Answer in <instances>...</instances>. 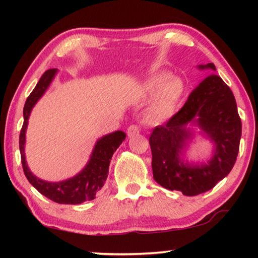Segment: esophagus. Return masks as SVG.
I'll list each match as a JSON object with an SVG mask.
<instances>
[{
	"mask_svg": "<svg viewBox=\"0 0 258 258\" xmlns=\"http://www.w3.org/2000/svg\"><path fill=\"white\" fill-rule=\"evenodd\" d=\"M140 133V128L138 125H130L128 128H127V135L128 138H132L134 135H137Z\"/></svg>",
	"mask_w": 258,
	"mask_h": 258,
	"instance_id": "esophagus-1",
	"label": "esophagus"
}]
</instances>
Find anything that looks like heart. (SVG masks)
Segmentation results:
<instances>
[{"label":"heart","mask_w":258,"mask_h":258,"mask_svg":"<svg viewBox=\"0 0 258 258\" xmlns=\"http://www.w3.org/2000/svg\"><path fill=\"white\" fill-rule=\"evenodd\" d=\"M146 94H156L148 111V119L155 123L167 120L175 113L182 95L184 83L180 77H169L167 74H156L148 78L143 85Z\"/></svg>","instance_id":"b5f03b06"}]
</instances>
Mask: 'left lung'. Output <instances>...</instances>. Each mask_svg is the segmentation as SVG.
I'll use <instances>...</instances> for the list:
<instances>
[{"label":"left lung","instance_id":"8db88e82","mask_svg":"<svg viewBox=\"0 0 258 258\" xmlns=\"http://www.w3.org/2000/svg\"><path fill=\"white\" fill-rule=\"evenodd\" d=\"M200 69L216 71L214 63ZM189 122L198 124L216 148L207 164L190 165L180 158L191 134ZM241 138V119L230 87L217 75L205 78L167 123L154 128L149 138L155 181L168 190L197 196L213 189L234 166Z\"/></svg>","mask_w":258,"mask_h":258}]
</instances>
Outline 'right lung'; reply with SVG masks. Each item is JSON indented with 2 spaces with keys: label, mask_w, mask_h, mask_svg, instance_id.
Instances as JSON below:
<instances>
[{
  "label": "right lung",
  "mask_w": 258,
  "mask_h": 258,
  "mask_svg": "<svg viewBox=\"0 0 258 258\" xmlns=\"http://www.w3.org/2000/svg\"><path fill=\"white\" fill-rule=\"evenodd\" d=\"M56 74V69H49L43 74L40 81L35 86L33 92L26 100L24 107V124L20 131L19 137V149L21 155V164L26 177L35 189L41 192L46 198L58 204L77 205L87 200H93L95 195L101 190L104 182H106L109 172V164H110L113 152L117 150L121 142L126 138V134L121 131L107 134L99 139L95 143L92 155L84 168L72 178L61 182H47L41 180L34 175L29 171L25 157V141H26V130H27L28 118L38 100L46 91L51 84Z\"/></svg>",
  "instance_id": "obj_1"
}]
</instances>
